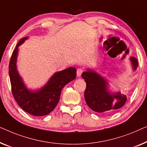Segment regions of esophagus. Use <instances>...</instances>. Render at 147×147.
<instances>
[{"label":"esophagus","mask_w":147,"mask_h":147,"mask_svg":"<svg viewBox=\"0 0 147 147\" xmlns=\"http://www.w3.org/2000/svg\"><path fill=\"white\" fill-rule=\"evenodd\" d=\"M82 72H83V71H82L81 69H77V71H76V75H77L78 77H80V76H81Z\"/></svg>","instance_id":"1"}]
</instances>
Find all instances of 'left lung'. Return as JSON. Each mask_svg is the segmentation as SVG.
I'll list each match as a JSON object with an SVG mask.
<instances>
[{
  "mask_svg": "<svg viewBox=\"0 0 147 147\" xmlns=\"http://www.w3.org/2000/svg\"><path fill=\"white\" fill-rule=\"evenodd\" d=\"M132 67L135 71L138 63L135 57L130 58ZM82 77L86 83L84 98L89 108L94 112L101 114H111L124 106L127 96L121 92H111L109 82L94 70L86 69L82 74Z\"/></svg>",
  "mask_w": 147,
  "mask_h": 147,
  "instance_id": "obj_1",
  "label": "left lung"
}]
</instances>
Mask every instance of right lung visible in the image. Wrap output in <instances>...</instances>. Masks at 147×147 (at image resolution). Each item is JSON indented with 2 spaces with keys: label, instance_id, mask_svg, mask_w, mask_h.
I'll list each match as a JSON object with an SVG mask.
<instances>
[{
  "label": "right lung",
  "instance_id": "right-lung-1",
  "mask_svg": "<svg viewBox=\"0 0 147 147\" xmlns=\"http://www.w3.org/2000/svg\"><path fill=\"white\" fill-rule=\"evenodd\" d=\"M28 37L20 39L12 54L9 63V76L12 92L18 105L30 115L36 117L47 115L55 109L59 102L64 86L76 78V70L69 67L55 73L49 81L40 89L32 90L24 84L17 71L18 47Z\"/></svg>",
  "mask_w": 147,
  "mask_h": 147
}]
</instances>
